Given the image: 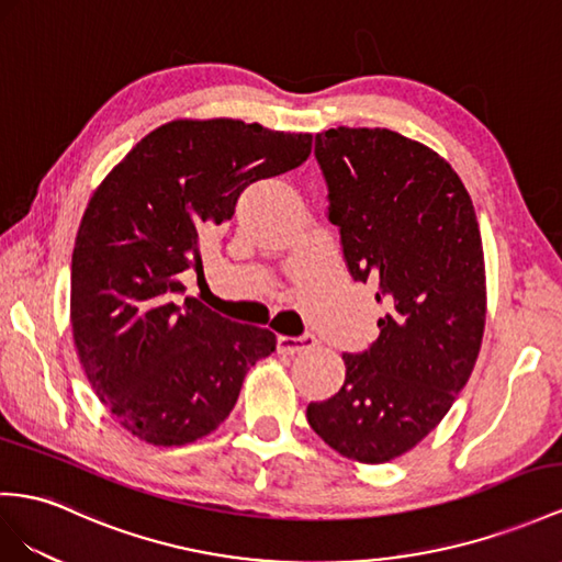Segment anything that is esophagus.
Here are the masks:
<instances>
[{
	"label": "esophagus",
	"instance_id": "esophagus-1",
	"mask_svg": "<svg viewBox=\"0 0 562 562\" xmlns=\"http://www.w3.org/2000/svg\"><path fill=\"white\" fill-rule=\"evenodd\" d=\"M315 347V337L313 335H304V337H278V351L284 356H294Z\"/></svg>",
	"mask_w": 562,
	"mask_h": 562
}]
</instances>
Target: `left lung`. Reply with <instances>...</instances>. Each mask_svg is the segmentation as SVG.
Segmentation results:
<instances>
[{"label": "left lung", "instance_id": "obj_1", "mask_svg": "<svg viewBox=\"0 0 562 562\" xmlns=\"http://www.w3.org/2000/svg\"><path fill=\"white\" fill-rule=\"evenodd\" d=\"M353 280L378 284L380 337L344 353L341 390L306 418L344 458L378 465L435 429L477 363L486 321L482 235L463 180L443 156L386 127L315 135Z\"/></svg>", "mask_w": 562, "mask_h": 562}]
</instances>
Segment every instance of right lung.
Wrapping results in <instances>:
<instances>
[{"label":"right lung","mask_w":562,"mask_h":562,"mask_svg":"<svg viewBox=\"0 0 562 562\" xmlns=\"http://www.w3.org/2000/svg\"><path fill=\"white\" fill-rule=\"evenodd\" d=\"M311 144L237 119H178L99 182L74 247L70 325L94 394L139 441L211 435L249 368L276 351L270 329L180 301V272L201 270V239L233 218L244 187L301 166Z\"/></svg>","instance_id":"obj_1"}]
</instances>
